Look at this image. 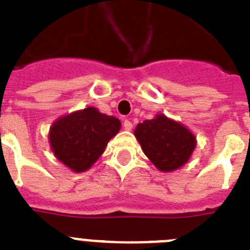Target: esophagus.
Listing matches in <instances>:
<instances>
[{
	"label": "esophagus",
	"instance_id": "1",
	"mask_svg": "<svg viewBox=\"0 0 250 250\" xmlns=\"http://www.w3.org/2000/svg\"><path fill=\"white\" fill-rule=\"evenodd\" d=\"M124 129L125 130H127V131H130V130L132 129V123L131 121H129V120H124Z\"/></svg>",
	"mask_w": 250,
	"mask_h": 250
}]
</instances>
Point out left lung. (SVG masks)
Instances as JSON below:
<instances>
[{"mask_svg":"<svg viewBox=\"0 0 250 250\" xmlns=\"http://www.w3.org/2000/svg\"><path fill=\"white\" fill-rule=\"evenodd\" d=\"M134 134L144 153L162 172L182 167L196 147L194 135L182 124L162 114L137 124Z\"/></svg>","mask_w":250,"mask_h":250,"instance_id":"8db88e82","label":"left lung"}]
</instances>
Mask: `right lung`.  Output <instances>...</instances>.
<instances>
[{
    "mask_svg": "<svg viewBox=\"0 0 250 250\" xmlns=\"http://www.w3.org/2000/svg\"><path fill=\"white\" fill-rule=\"evenodd\" d=\"M120 127L119 119L89 106L54 121L49 130L50 148L70 170L84 172L102 156Z\"/></svg>",
    "mask_w": 250,
    "mask_h": 250,
    "instance_id": "right-lung-1",
    "label": "right lung"
}]
</instances>
